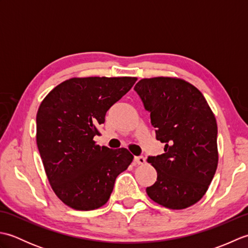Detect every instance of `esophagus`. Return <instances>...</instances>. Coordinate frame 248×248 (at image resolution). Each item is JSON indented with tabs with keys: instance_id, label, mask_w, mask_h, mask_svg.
<instances>
[{
	"instance_id": "1",
	"label": "esophagus",
	"mask_w": 248,
	"mask_h": 248,
	"mask_svg": "<svg viewBox=\"0 0 248 248\" xmlns=\"http://www.w3.org/2000/svg\"><path fill=\"white\" fill-rule=\"evenodd\" d=\"M134 161H135L136 164H139V165H144L146 163V160H145L144 156H135Z\"/></svg>"
}]
</instances>
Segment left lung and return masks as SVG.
I'll return each instance as SVG.
<instances>
[{"mask_svg":"<svg viewBox=\"0 0 248 248\" xmlns=\"http://www.w3.org/2000/svg\"><path fill=\"white\" fill-rule=\"evenodd\" d=\"M134 89L150 112L156 140L165 144L164 154L148 157L157 177L147 195L168 209L191 207L208 191L217 168L212 109L199 89L180 78H141Z\"/></svg>","mask_w":248,"mask_h":248,"instance_id":"1","label":"left lung"}]
</instances>
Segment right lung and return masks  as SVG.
<instances>
[{"label":"right lung","mask_w":248,"mask_h":248,"mask_svg":"<svg viewBox=\"0 0 248 248\" xmlns=\"http://www.w3.org/2000/svg\"><path fill=\"white\" fill-rule=\"evenodd\" d=\"M138 78H71L40 103L36 143L50 186L62 202L89 211L108 202L115 180L133 155L93 140L105 114L127 93Z\"/></svg>","instance_id":"add662e5"}]
</instances>
